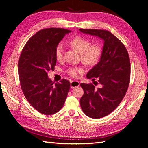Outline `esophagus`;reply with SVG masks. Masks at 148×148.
I'll list each match as a JSON object with an SVG mask.
<instances>
[{
	"label": "esophagus",
	"instance_id": "1",
	"mask_svg": "<svg viewBox=\"0 0 148 148\" xmlns=\"http://www.w3.org/2000/svg\"><path fill=\"white\" fill-rule=\"evenodd\" d=\"M80 85V83L77 81H72L71 82V88H76V87L79 86Z\"/></svg>",
	"mask_w": 148,
	"mask_h": 148
}]
</instances>
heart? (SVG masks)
I'll return each mask as SVG.
<instances>
[{
    "label": "heart",
    "instance_id": "b5f03b06",
    "mask_svg": "<svg viewBox=\"0 0 148 148\" xmlns=\"http://www.w3.org/2000/svg\"><path fill=\"white\" fill-rule=\"evenodd\" d=\"M69 44L80 52L81 60L86 65H94L99 61L102 53V49L99 44H90L89 39L81 36L74 37L69 40ZM54 56L58 61L63 59L64 47L61 43L58 44L56 46ZM81 73L82 70L77 67H71L67 70V73L73 77H77Z\"/></svg>",
    "mask_w": 148,
    "mask_h": 148
}]
</instances>
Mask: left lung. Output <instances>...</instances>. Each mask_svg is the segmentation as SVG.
Returning <instances> with one entry per match:
<instances>
[{
	"label": "left lung",
	"instance_id": "1",
	"mask_svg": "<svg viewBox=\"0 0 148 148\" xmlns=\"http://www.w3.org/2000/svg\"><path fill=\"white\" fill-rule=\"evenodd\" d=\"M81 32L103 39L99 62L87 74V77L101 87L96 89L92 83H81L84 94L80 99L82 111L93 119L106 116L118 106L130 82L131 64L126 48L118 38L107 30L83 29Z\"/></svg>",
	"mask_w": 148,
	"mask_h": 148
}]
</instances>
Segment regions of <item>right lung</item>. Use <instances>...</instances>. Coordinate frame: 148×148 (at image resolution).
Masks as SVG:
<instances>
[{
	"instance_id": "obj_1",
	"label": "right lung",
	"mask_w": 148,
	"mask_h": 148,
	"mask_svg": "<svg viewBox=\"0 0 148 148\" xmlns=\"http://www.w3.org/2000/svg\"><path fill=\"white\" fill-rule=\"evenodd\" d=\"M70 32L62 28L40 30L25 44L18 60V77L24 96L34 108L45 115L61 109L70 89L68 80L54 82L47 75L56 65V46Z\"/></svg>"
}]
</instances>
